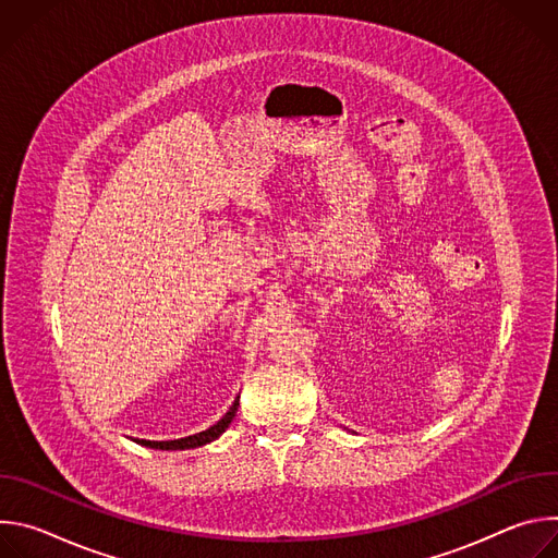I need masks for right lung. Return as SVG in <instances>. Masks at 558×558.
I'll use <instances>...</instances> for the list:
<instances>
[{
    "label": "right lung",
    "mask_w": 558,
    "mask_h": 558,
    "mask_svg": "<svg viewBox=\"0 0 558 558\" xmlns=\"http://www.w3.org/2000/svg\"><path fill=\"white\" fill-rule=\"evenodd\" d=\"M238 400H241V395L235 397L233 400V404H231V409L214 424V426H209L207 430H203V433H196V435H190V437H181V439H172V441H149V439H134L136 444H141V446H147V448H158V450H185V448H198V446H205V444H209V441H214V439H218L225 430H227V426L231 424V420L235 417V411H238Z\"/></svg>",
    "instance_id": "1"
}]
</instances>
